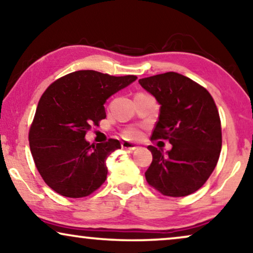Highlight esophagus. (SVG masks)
Here are the masks:
<instances>
[{
    "label": "esophagus",
    "instance_id": "esophagus-1",
    "mask_svg": "<svg viewBox=\"0 0 253 253\" xmlns=\"http://www.w3.org/2000/svg\"><path fill=\"white\" fill-rule=\"evenodd\" d=\"M121 146H122L123 150H127V151H134L138 148L136 145H133L132 143H129V141H122Z\"/></svg>",
    "mask_w": 253,
    "mask_h": 253
}]
</instances>
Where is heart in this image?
I'll list each match as a JSON object with an SVG mask.
<instances>
[{"mask_svg":"<svg viewBox=\"0 0 253 253\" xmlns=\"http://www.w3.org/2000/svg\"><path fill=\"white\" fill-rule=\"evenodd\" d=\"M123 136L126 138V139H137L138 137L140 136L139 130L136 129V127H129L123 132Z\"/></svg>","mask_w":253,"mask_h":253,"instance_id":"b5f03b06","label":"heart"}]
</instances>
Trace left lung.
<instances>
[{
    "instance_id": "left-lung-1",
    "label": "left lung",
    "mask_w": 253,
    "mask_h": 253,
    "mask_svg": "<svg viewBox=\"0 0 253 253\" xmlns=\"http://www.w3.org/2000/svg\"><path fill=\"white\" fill-rule=\"evenodd\" d=\"M139 84L161 106L151 139H167L172 146L166 154L147 147L153 160L146 181L164 196L191 195L205 184L220 157L222 133L215 102L205 87L177 72L141 78Z\"/></svg>"
}]
</instances>
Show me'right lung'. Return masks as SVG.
I'll return each mask as SVG.
<instances>
[{
    "label": "right lung",
    "mask_w": 253,
    "mask_h": 253,
    "mask_svg": "<svg viewBox=\"0 0 253 253\" xmlns=\"http://www.w3.org/2000/svg\"><path fill=\"white\" fill-rule=\"evenodd\" d=\"M136 79L133 75L75 71L55 81L41 95L30 127V148L41 177L58 195L82 198L105 183L106 160L121 148L120 141L91 145L85 134L106 119V100Z\"/></svg>",
    "instance_id": "1"
}]
</instances>
